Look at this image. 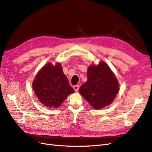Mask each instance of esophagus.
I'll list each match as a JSON object with an SVG mask.
<instances>
[{
	"mask_svg": "<svg viewBox=\"0 0 152 152\" xmlns=\"http://www.w3.org/2000/svg\"><path fill=\"white\" fill-rule=\"evenodd\" d=\"M73 87V89H74L75 92H78V91H79V85L74 86Z\"/></svg>",
	"mask_w": 152,
	"mask_h": 152,
	"instance_id": "esophagus-1",
	"label": "esophagus"
}]
</instances>
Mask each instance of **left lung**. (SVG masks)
<instances>
[{
    "instance_id": "left-lung-1",
    "label": "left lung",
    "mask_w": 152,
    "mask_h": 152,
    "mask_svg": "<svg viewBox=\"0 0 152 152\" xmlns=\"http://www.w3.org/2000/svg\"><path fill=\"white\" fill-rule=\"evenodd\" d=\"M87 80L79 89V93L95 110L111 104L119 91L116 76L104 61L93 64L87 68Z\"/></svg>"
}]
</instances>
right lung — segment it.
I'll use <instances>...</instances> for the list:
<instances>
[{"label":"right lung","mask_w":152,"mask_h":152,"mask_svg":"<svg viewBox=\"0 0 152 152\" xmlns=\"http://www.w3.org/2000/svg\"><path fill=\"white\" fill-rule=\"evenodd\" d=\"M32 87L39 102L45 107L57 108L68 95L74 93L64 74L60 63H48L37 73Z\"/></svg>","instance_id":"1"}]
</instances>
